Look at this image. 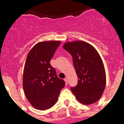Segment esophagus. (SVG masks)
Instances as JSON below:
<instances>
[{"label": "esophagus", "instance_id": "obj_1", "mask_svg": "<svg viewBox=\"0 0 124 124\" xmlns=\"http://www.w3.org/2000/svg\"><path fill=\"white\" fill-rule=\"evenodd\" d=\"M64 80V81H65L66 85H67V84H68V79L66 78H65Z\"/></svg>", "mask_w": 124, "mask_h": 124}]
</instances>
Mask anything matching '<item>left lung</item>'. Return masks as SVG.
Segmentation results:
<instances>
[{"label": "left lung", "mask_w": 124, "mask_h": 124, "mask_svg": "<svg viewBox=\"0 0 124 124\" xmlns=\"http://www.w3.org/2000/svg\"><path fill=\"white\" fill-rule=\"evenodd\" d=\"M63 48L73 57L78 78L77 86L71 90L83 104H94L100 99L106 87V71L100 55L94 47L83 41L66 42Z\"/></svg>", "instance_id": "8db88e82"}]
</instances>
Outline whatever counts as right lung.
Instances as JSON below:
<instances>
[{"label": "right lung", "mask_w": 124, "mask_h": 124, "mask_svg": "<svg viewBox=\"0 0 124 124\" xmlns=\"http://www.w3.org/2000/svg\"><path fill=\"white\" fill-rule=\"evenodd\" d=\"M60 41H41L30 50L25 61L23 75V87L31 106L45 110L54 106L61 90L65 86L59 78L50 61Z\"/></svg>", "instance_id": "add662e5"}]
</instances>
